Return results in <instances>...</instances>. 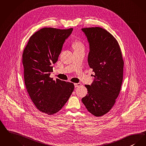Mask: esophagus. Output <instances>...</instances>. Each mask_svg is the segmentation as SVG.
Returning a JSON list of instances; mask_svg holds the SVG:
<instances>
[{
  "instance_id": "1",
  "label": "esophagus",
  "mask_w": 146,
  "mask_h": 146,
  "mask_svg": "<svg viewBox=\"0 0 146 146\" xmlns=\"http://www.w3.org/2000/svg\"><path fill=\"white\" fill-rule=\"evenodd\" d=\"M81 86V84L80 83H75L74 84V86L76 88H79Z\"/></svg>"
}]
</instances>
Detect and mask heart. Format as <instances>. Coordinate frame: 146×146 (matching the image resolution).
Segmentation results:
<instances>
[{
	"instance_id": "obj_1",
	"label": "heart",
	"mask_w": 146,
	"mask_h": 146,
	"mask_svg": "<svg viewBox=\"0 0 146 146\" xmlns=\"http://www.w3.org/2000/svg\"><path fill=\"white\" fill-rule=\"evenodd\" d=\"M72 47L73 48V49L76 50H79V49H84V44L82 43L81 41H79V40H76L74 41L72 43Z\"/></svg>"
}]
</instances>
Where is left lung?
I'll use <instances>...</instances> for the list:
<instances>
[{
    "label": "left lung",
    "mask_w": 146,
    "mask_h": 146,
    "mask_svg": "<svg viewBox=\"0 0 146 146\" xmlns=\"http://www.w3.org/2000/svg\"><path fill=\"white\" fill-rule=\"evenodd\" d=\"M89 43L88 64L93 69L94 79L88 88L82 102L88 111L96 117L111 110L118 97L123 81L122 52L116 38L99 27L82 29Z\"/></svg>",
    "instance_id": "obj_1"
}]
</instances>
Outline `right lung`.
<instances>
[{
    "label": "right lung",
    "mask_w": 146,
    "mask_h": 146,
    "mask_svg": "<svg viewBox=\"0 0 146 146\" xmlns=\"http://www.w3.org/2000/svg\"><path fill=\"white\" fill-rule=\"evenodd\" d=\"M73 28H44L30 38L24 50L22 62L25 85L30 98L40 111L49 115L60 111L68 101L74 86L49 77L52 64L58 60L66 40Z\"/></svg>",
    "instance_id": "1"
}]
</instances>
